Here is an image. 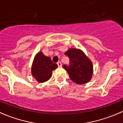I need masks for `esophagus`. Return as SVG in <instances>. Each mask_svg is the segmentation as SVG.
Listing matches in <instances>:
<instances>
[{
	"mask_svg": "<svg viewBox=\"0 0 123 123\" xmlns=\"http://www.w3.org/2000/svg\"><path fill=\"white\" fill-rule=\"evenodd\" d=\"M57 64H58V66L59 67H62V64L61 62H58V63H57Z\"/></svg>",
	"mask_w": 123,
	"mask_h": 123,
	"instance_id": "1",
	"label": "esophagus"
}]
</instances>
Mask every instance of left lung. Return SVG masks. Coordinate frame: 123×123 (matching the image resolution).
<instances>
[{"instance_id":"1","label":"left lung","mask_w":123,"mask_h":123,"mask_svg":"<svg viewBox=\"0 0 123 123\" xmlns=\"http://www.w3.org/2000/svg\"><path fill=\"white\" fill-rule=\"evenodd\" d=\"M65 55L70 59V64L63 65L73 82L84 84L89 82L93 73V66L90 59L81 50L69 49Z\"/></svg>"}]
</instances>
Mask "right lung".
Here are the masks:
<instances>
[{
  "mask_svg": "<svg viewBox=\"0 0 123 123\" xmlns=\"http://www.w3.org/2000/svg\"><path fill=\"white\" fill-rule=\"evenodd\" d=\"M57 67L58 65L52 62L50 57L46 56L42 52H40L34 58L31 73L38 82L42 83L50 79L52 71Z\"/></svg>",
  "mask_w": 123,
  "mask_h": 123,
  "instance_id": "1",
  "label": "right lung"
}]
</instances>
